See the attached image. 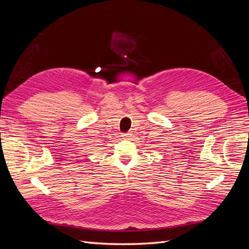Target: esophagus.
<instances>
[{
  "instance_id": "esophagus-1",
  "label": "esophagus",
  "mask_w": 249,
  "mask_h": 249,
  "mask_svg": "<svg viewBox=\"0 0 249 249\" xmlns=\"http://www.w3.org/2000/svg\"><path fill=\"white\" fill-rule=\"evenodd\" d=\"M122 137H123L124 139H129L130 137H132V134H131L130 132H126V133H123V134H122Z\"/></svg>"
}]
</instances>
